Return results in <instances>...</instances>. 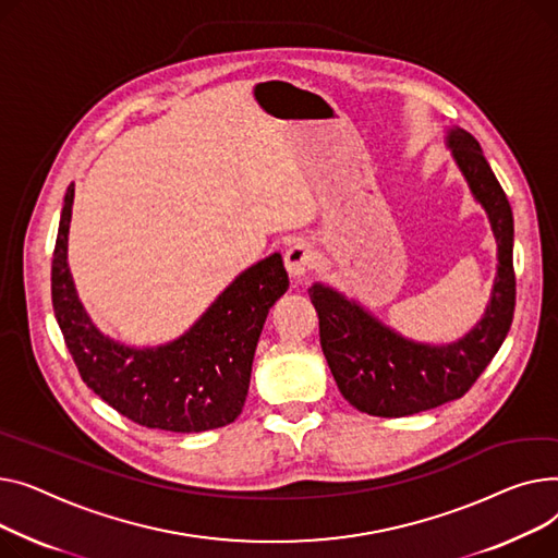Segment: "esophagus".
Returning a JSON list of instances; mask_svg holds the SVG:
<instances>
[{
    "mask_svg": "<svg viewBox=\"0 0 558 558\" xmlns=\"http://www.w3.org/2000/svg\"><path fill=\"white\" fill-rule=\"evenodd\" d=\"M315 250L311 243L306 241H294L286 254H283V264H286V270L288 275L294 279V281H302L313 268H315Z\"/></svg>",
    "mask_w": 558,
    "mask_h": 558,
    "instance_id": "1",
    "label": "esophagus"
}]
</instances>
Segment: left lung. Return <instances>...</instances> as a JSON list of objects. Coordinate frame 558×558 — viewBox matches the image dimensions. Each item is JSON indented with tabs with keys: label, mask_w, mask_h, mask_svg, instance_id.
<instances>
[{
	"label": "left lung",
	"mask_w": 558,
	"mask_h": 558,
	"mask_svg": "<svg viewBox=\"0 0 558 558\" xmlns=\"http://www.w3.org/2000/svg\"><path fill=\"white\" fill-rule=\"evenodd\" d=\"M446 142L498 243L490 302L473 329L450 344L414 342L342 292L324 283L308 288L319 317V344L340 395L372 416H408L462 399L502 347L513 319L511 205L471 133L450 128Z\"/></svg>",
	"instance_id": "8db88e82"
}]
</instances>
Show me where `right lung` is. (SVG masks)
I'll return each instance as SVG.
<instances>
[{"mask_svg": "<svg viewBox=\"0 0 558 558\" xmlns=\"http://www.w3.org/2000/svg\"><path fill=\"white\" fill-rule=\"evenodd\" d=\"M74 184L64 193L51 260V300L83 383L146 428L205 433L232 423L247 397L252 360L268 311L288 290L281 254L241 272L178 340L159 347L121 344L92 324L68 266Z\"/></svg>", "mask_w": 558, "mask_h": 558, "instance_id": "obj_1", "label": "right lung"}]
</instances>
